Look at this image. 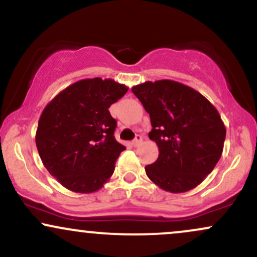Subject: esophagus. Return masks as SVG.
<instances>
[{"label":"esophagus","mask_w":257,"mask_h":257,"mask_svg":"<svg viewBox=\"0 0 257 257\" xmlns=\"http://www.w3.org/2000/svg\"><path fill=\"white\" fill-rule=\"evenodd\" d=\"M141 143H143V137H141V135H137L134 140H133L132 144H133V145H134L135 147H138V146L141 145Z\"/></svg>","instance_id":"34e87169"}]
</instances>
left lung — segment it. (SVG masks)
I'll return each instance as SVG.
<instances>
[{"mask_svg":"<svg viewBox=\"0 0 257 257\" xmlns=\"http://www.w3.org/2000/svg\"><path fill=\"white\" fill-rule=\"evenodd\" d=\"M151 118L149 138L159 155L145 167L162 190L182 193L197 187L222 155L226 128L215 106L179 82L162 79L132 88Z\"/></svg>","mask_w":257,"mask_h":257,"instance_id":"8db88e82","label":"left lung"}]
</instances>
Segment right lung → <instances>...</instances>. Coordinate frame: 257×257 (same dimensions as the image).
Instances as JSON below:
<instances>
[{"instance_id":"add662e5","label":"right lung","mask_w":257,"mask_h":257,"mask_svg":"<svg viewBox=\"0 0 257 257\" xmlns=\"http://www.w3.org/2000/svg\"><path fill=\"white\" fill-rule=\"evenodd\" d=\"M128 87L113 79H81L58 94L38 120L36 146L43 166L67 190L91 193L111 178L125 147L114 139L108 107Z\"/></svg>"}]
</instances>
